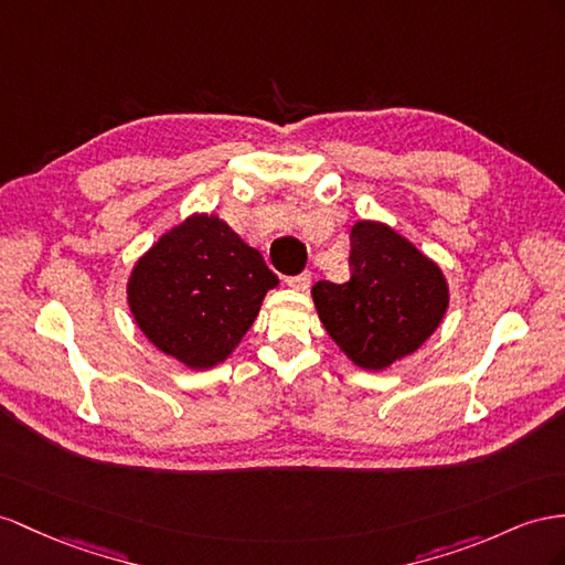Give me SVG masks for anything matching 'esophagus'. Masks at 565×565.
<instances>
[{
  "label": "esophagus",
  "instance_id": "34e87169",
  "mask_svg": "<svg viewBox=\"0 0 565 565\" xmlns=\"http://www.w3.org/2000/svg\"><path fill=\"white\" fill-rule=\"evenodd\" d=\"M312 284V274L310 271H302L298 277H288V286L296 288V291H308Z\"/></svg>",
  "mask_w": 565,
  "mask_h": 565
}]
</instances>
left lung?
Returning <instances> with one entry per match:
<instances>
[{"label":"left lung","instance_id":"1","mask_svg":"<svg viewBox=\"0 0 565 565\" xmlns=\"http://www.w3.org/2000/svg\"><path fill=\"white\" fill-rule=\"evenodd\" d=\"M317 315L358 367L380 372L415 353L448 308L437 263L392 226L363 220L351 228V279L312 286Z\"/></svg>","mask_w":565,"mask_h":565}]
</instances>
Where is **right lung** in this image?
<instances>
[{
    "label": "right lung",
    "mask_w": 565,
    "mask_h": 565,
    "mask_svg": "<svg viewBox=\"0 0 565 565\" xmlns=\"http://www.w3.org/2000/svg\"><path fill=\"white\" fill-rule=\"evenodd\" d=\"M279 286L259 250L216 214H191L134 265L126 284L136 324L191 370L224 363Z\"/></svg>",
    "instance_id": "1"
}]
</instances>
